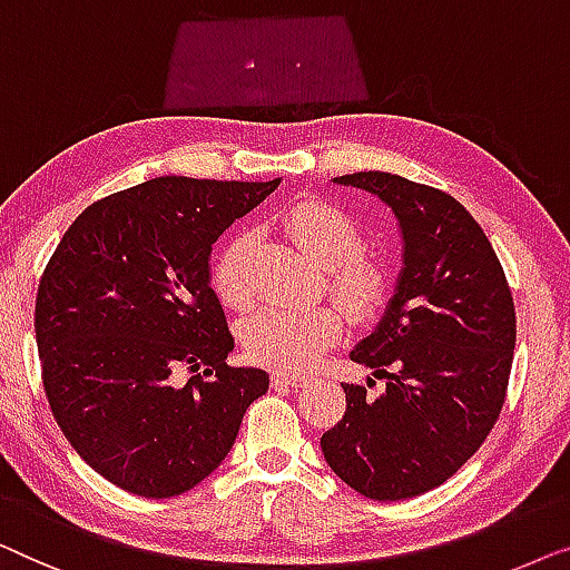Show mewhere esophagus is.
<instances>
[{"label":"esophagus","mask_w":570,"mask_h":570,"mask_svg":"<svg viewBox=\"0 0 570 570\" xmlns=\"http://www.w3.org/2000/svg\"><path fill=\"white\" fill-rule=\"evenodd\" d=\"M271 384L274 387H302V384H307L302 374H288V372H274L271 374Z\"/></svg>","instance_id":"obj_1"}]
</instances>
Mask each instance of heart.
Wrapping results in <instances>:
<instances>
[{"label": "heart", "instance_id": "heart-1", "mask_svg": "<svg viewBox=\"0 0 570 570\" xmlns=\"http://www.w3.org/2000/svg\"><path fill=\"white\" fill-rule=\"evenodd\" d=\"M282 224L288 237L323 266L327 288L348 315L364 317L380 304L384 268L372 255L356 250L362 235L346 212L320 198H299L284 208ZM250 243L247 232H237L214 261V292L232 309L247 307L253 296L247 282ZM341 333V312L331 304H268L243 325V343L255 364L299 372L317 364Z\"/></svg>", "mask_w": 570, "mask_h": 570}]
</instances>
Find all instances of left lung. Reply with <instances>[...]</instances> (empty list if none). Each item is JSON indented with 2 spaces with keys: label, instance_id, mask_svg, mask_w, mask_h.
<instances>
[{
  "label": "left lung",
  "instance_id": "left-lung-1",
  "mask_svg": "<svg viewBox=\"0 0 570 570\" xmlns=\"http://www.w3.org/2000/svg\"><path fill=\"white\" fill-rule=\"evenodd\" d=\"M335 183L395 212L405 268L380 327L351 351L387 390L366 400L364 387L343 384L346 413L320 446L366 499H413L452 478L499 421L517 346L514 296L491 239L444 190L376 170Z\"/></svg>",
  "mask_w": 570,
  "mask_h": 570
}]
</instances>
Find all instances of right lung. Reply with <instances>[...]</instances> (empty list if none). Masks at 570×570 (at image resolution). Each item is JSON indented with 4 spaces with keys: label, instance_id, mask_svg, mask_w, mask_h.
<instances>
[{
    "label": "right lung",
    "instance_id": "obj_1",
    "mask_svg": "<svg viewBox=\"0 0 570 570\" xmlns=\"http://www.w3.org/2000/svg\"><path fill=\"white\" fill-rule=\"evenodd\" d=\"M278 183L147 180L87 206L46 263L36 341L48 405L77 454L128 493L173 499L202 483L266 395L263 368L227 364L235 338L208 255ZM178 367L195 372L186 385Z\"/></svg>",
    "mask_w": 570,
    "mask_h": 570
}]
</instances>
